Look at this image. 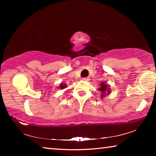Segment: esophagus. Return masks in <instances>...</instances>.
Instances as JSON below:
<instances>
[{"mask_svg": "<svg viewBox=\"0 0 156 156\" xmlns=\"http://www.w3.org/2000/svg\"><path fill=\"white\" fill-rule=\"evenodd\" d=\"M83 80H84V81H89V78H84Z\"/></svg>", "mask_w": 156, "mask_h": 156, "instance_id": "obj_1", "label": "esophagus"}]
</instances>
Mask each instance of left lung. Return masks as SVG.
<instances>
[{
    "label": "left lung",
    "instance_id": "left-lung-1",
    "mask_svg": "<svg viewBox=\"0 0 156 156\" xmlns=\"http://www.w3.org/2000/svg\"><path fill=\"white\" fill-rule=\"evenodd\" d=\"M99 91L101 93V98L107 97L111 94V88L110 85L108 84L106 82L103 81L100 84V87L98 88Z\"/></svg>",
    "mask_w": 156,
    "mask_h": 156
}]
</instances>
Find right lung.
Here are the masks:
<instances>
[{
    "mask_svg": "<svg viewBox=\"0 0 156 156\" xmlns=\"http://www.w3.org/2000/svg\"><path fill=\"white\" fill-rule=\"evenodd\" d=\"M67 84H66L65 83H60V86L58 87V89H64L65 88H67Z\"/></svg>",
    "mask_w": 156,
    "mask_h": 156,
    "instance_id": "obj_1",
    "label": "right lung"
}]
</instances>
